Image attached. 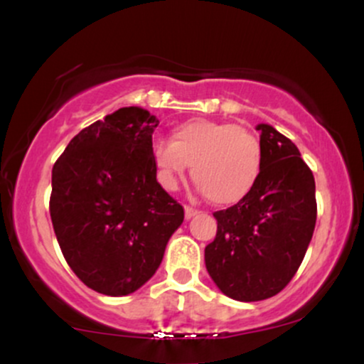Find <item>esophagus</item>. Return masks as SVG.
I'll return each mask as SVG.
<instances>
[{
  "label": "esophagus",
  "mask_w": 364,
  "mask_h": 364,
  "mask_svg": "<svg viewBox=\"0 0 364 364\" xmlns=\"http://www.w3.org/2000/svg\"><path fill=\"white\" fill-rule=\"evenodd\" d=\"M196 214H200V210H196L193 207H185V217L186 219H191V217H195Z\"/></svg>",
  "instance_id": "34e87169"
}]
</instances>
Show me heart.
<instances>
[{
  "mask_svg": "<svg viewBox=\"0 0 364 364\" xmlns=\"http://www.w3.org/2000/svg\"><path fill=\"white\" fill-rule=\"evenodd\" d=\"M161 185L174 190L191 164V178L215 205H235L258 183L263 150L257 135L232 123L196 118L178 124L171 141L154 144Z\"/></svg>",
  "mask_w": 364,
  "mask_h": 364,
  "instance_id": "obj_1",
  "label": "heart"
}]
</instances>
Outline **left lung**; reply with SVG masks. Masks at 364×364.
Instances as JSON below:
<instances>
[{
	"mask_svg": "<svg viewBox=\"0 0 364 364\" xmlns=\"http://www.w3.org/2000/svg\"><path fill=\"white\" fill-rule=\"evenodd\" d=\"M263 166L246 198L214 212L217 235L205 246L212 281L237 301L281 292L301 265L316 223L315 178L298 147L270 124H258Z\"/></svg>",
	"mask_w": 364,
	"mask_h": 364,
	"instance_id": "obj_1",
	"label": "left lung"
}]
</instances>
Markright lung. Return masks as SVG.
<instances>
[{"mask_svg":"<svg viewBox=\"0 0 364 364\" xmlns=\"http://www.w3.org/2000/svg\"><path fill=\"white\" fill-rule=\"evenodd\" d=\"M157 124L141 107H121L83 128L54 162V235L75 275L101 294L144 286L185 219L181 203L157 183Z\"/></svg>","mask_w":364,"mask_h":364,"instance_id":"add662e5","label":"right lung"}]
</instances>
